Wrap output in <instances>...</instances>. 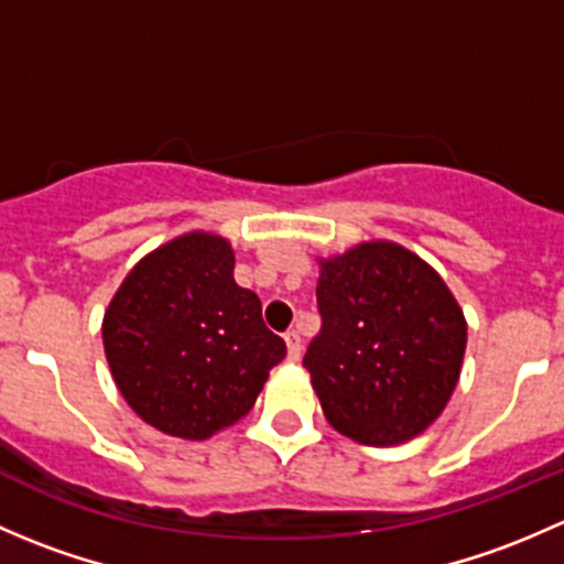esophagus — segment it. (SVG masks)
<instances>
[{
    "mask_svg": "<svg viewBox=\"0 0 564 564\" xmlns=\"http://www.w3.org/2000/svg\"><path fill=\"white\" fill-rule=\"evenodd\" d=\"M283 338H286V346H289V360H300V351H303V338H300L297 329H289Z\"/></svg>",
    "mask_w": 564,
    "mask_h": 564,
    "instance_id": "1",
    "label": "esophagus"
}]
</instances>
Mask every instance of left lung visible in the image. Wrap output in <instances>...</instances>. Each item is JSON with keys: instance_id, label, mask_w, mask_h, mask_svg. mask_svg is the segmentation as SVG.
Wrapping results in <instances>:
<instances>
[{"instance_id": "8db88e82", "label": "left lung", "mask_w": 564, "mask_h": 564, "mask_svg": "<svg viewBox=\"0 0 564 564\" xmlns=\"http://www.w3.org/2000/svg\"><path fill=\"white\" fill-rule=\"evenodd\" d=\"M322 329L303 366L338 434L390 447L423 434L458 384L466 318L440 272L373 240L322 259Z\"/></svg>"}]
</instances>
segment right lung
I'll list each match as a JSON object with an SVG mask.
<instances>
[{"mask_svg": "<svg viewBox=\"0 0 564 564\" xmlns=\"http://www.w3.org/2000/svg\"><path fill=\"white\" fill-rule=\"evenodd\" d=\"M104 349L128 406L152 429L209 440L253 409L286 357L261 303L235 281V250L191 231L147 253L104 316Z\"/></svg>", "mask_w": 564, "mask_h": 564, "instance_id": "add662e5", "label": "right lung"}]
</instances>
